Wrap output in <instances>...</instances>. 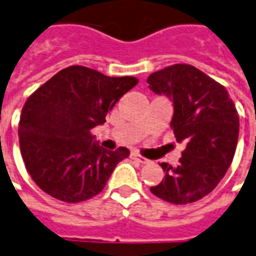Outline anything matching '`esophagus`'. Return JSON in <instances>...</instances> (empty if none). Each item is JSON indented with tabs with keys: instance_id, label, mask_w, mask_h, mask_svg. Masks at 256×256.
I'll return each instance as SVG.
<instances>
[{
	"instance_id": "esophagus-1",
	"label": "esophagus",
	"mask_w": 256,
	"mask_h": 256,
	"mask_svg": "<svg viewBox=\"0 0 256 256\" xmlns=\"http://www.w3.org/2000/svg\"><path fill=\"white\" fill-rule=\"evenodd\" d=\"M131 158L132 160H136L138 162H140V164H148V158H144V157H143V156H140V154L138 153V152H132Z\"/></svg>"
}]
</instances>
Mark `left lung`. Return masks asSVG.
<instances>
[{
    "mask_svg": "<svg viewBox=\"0 0 256 256\" xmlns=\"http://www.w3.org/2000/svg\"><path fill=\"white\" fill-rule=\"evenodd\" d=\"M148 88L174 103L171 128L186 142L179 164H161L166 176L150 190L171 204L198 201L218 186L233 161L240 120L224 85L192 64H172L150 74Z\"/></svg>",
    "mask_w": 256,
    "mask_h": 256,
    "instance_id": "1",
    "label": "left lung"
}]
</instances>
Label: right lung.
I'll return each mask as SVG.
<instances>
[{
	"mask_svg": "<svg viewBox=\"0 0 256 256\" xmlns=\"http://www.w3.org/2000/svg\"><path fill=\"white\" fill-rule=\"evenodd\" d=\"M136 84L135 77H108L90 67L70 66L28 96L19 143L27 172L40 189L64 202L90 200L104 189L130 150H104L90 130L106 122L120 98Z\"/></svg>",
	"mask_w": 256,
	"mask_h": 256,
	"instance_id": "1",
	"label": "right lung"
}]
</instances>
